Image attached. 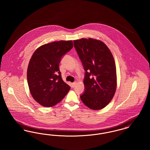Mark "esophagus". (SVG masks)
I'll use <instances>...</instances> for the list:
<instances>
[{
	"mask_svg": "<svg viewBox=\"0 0 150 150\" xmlns=\"http://www.w3.org/2000/svg\"><path fill=\"white\" fill-rule=\"evenodd\" d=\"M75 84H76V82L72 83V88H74L75 86Z\"/></svg>",
	"mask_w": 150,
	"mask_h": 150,
	"instance_id": "obj_1",
	"label": "esophagus"
}]
</instances>
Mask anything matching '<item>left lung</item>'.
<instances>
[{
    "instance_id": "8db88e82",
    "label": "left lung",
    "mask_w": 150,
    "mask_h": 150,
    "mask_svg": "<svg viewBox=\"0 0 150 150\" xmlns=\"http://www.w3.org/2000/svg\"><path fill=\"white\" fill-rule=\"evenodd\" d=\"M85 70L84 92L80 96L87 107L94 110L106 107L114 97L116 71L113 56L105 43L89 38L74 40Z\"/></svg>"
}]
</instances>
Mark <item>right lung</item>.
<instances>
[{
    "instance_id": "add662e5",
    "label": "right lung",
    "mask_w": 150,
    "mask_h": 150,
    "mask_svg": "<svg viewBox=\"0 0 150 150\" xmlns=\"http://www.w3.org/2000/svg\"><path fill=\"white\" fill-rule=\"evenodd\" d=\"M71 40L44 44L33 53L29 62L27 78L34 99L44 107H52L62 100L70 86L61 78L59 64L71 50Z\"/></svg>"
}]
</instances>
